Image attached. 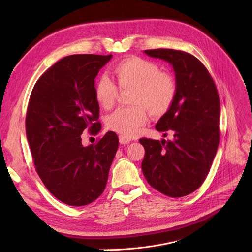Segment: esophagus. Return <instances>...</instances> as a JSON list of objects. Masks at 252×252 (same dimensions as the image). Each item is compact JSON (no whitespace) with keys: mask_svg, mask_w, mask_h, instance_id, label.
I'll use <instances>...</instances> for the list:
<instances>
[{"mask_svg":"<svg viewBox=\"0 0 252 252\" xmlns=\"http://www.w3.org/2000/svg\"><path fill=\"white\" fill-rule=\"evenodd\" d=\"M119 140H120V143L122 144V145H125V144H129V143H130V139H129V138H127V136H125V135H120L119 136Z\"/></svg>","mask_w":252,"mask_h":252,"instance_id":"esophagus-1","label":"esophagus"}]
</instances>
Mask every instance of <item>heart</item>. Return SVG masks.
I'll return each instance as SVG.
<instances>
[{
	"label": "heart",
	"mask_w": 252,
	"mask_h": 252,
	"mask_svg": "<svg viewBox=\"0 0 252 252\" xmlns=\"http://www.w3.org/2000/svg\"><path fill=\"white\" fill-rule=\"evenodd\" d=\"M112 75L121 89H130L131 107L119 108L106 121L112 131L132 138L148 121V110L155 117L169 110L177 95V83L171 74L161 71L156 63L138 57H128L113 66ZM94 97L104 109L116 104L119 89L107 77L98 79Z\"/></svg>",
	"instance_id": "heart-1"
}]
</instances>
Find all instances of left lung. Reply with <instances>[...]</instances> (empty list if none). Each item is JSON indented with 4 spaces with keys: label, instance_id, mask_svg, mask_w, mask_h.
<instances>
[{
    "label": "left lung",
    "instance_id": "1",
    "mask_svg": "<svg viewBox=\"0 0 252 252\" xmlns=\"http://www.w3.org/2000/svg\"><path fill=\"white\" fill-rule=\"evenodd\" d=\"M144 52L172 65L177 95L156 125L158 131L172 130L173 141L140 140L145 148L143 174L149 185L163 194L185 196L203 184L217 154L218 90L206 67L190 53L163 48Z\"/></svg>",
    "mask_w": 252,
    "mask_h": 252
}]
</instances>
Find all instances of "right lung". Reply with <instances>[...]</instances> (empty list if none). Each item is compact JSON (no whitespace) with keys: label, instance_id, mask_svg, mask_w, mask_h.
I'll return each instance as SVG.
<instances>
[{"label":"right lung","instance_id":"1","mask_svg":"<svg viewBox=\"0 0 252 252\" xmlns=\"http://www.w3.org/2000/svg\"><path fill=\"white\" fill-rule=\"evenodd\" d=\"M112 55H72L51 66L37 80L26 113V135L35 170L52 195L67 205L84 206L100 196L107 184L119 147L109 131L84 147L85 129L101 130L94 79Z\"/></svg>","mask_w":252,"mask_h":252}]
</instances>
